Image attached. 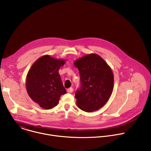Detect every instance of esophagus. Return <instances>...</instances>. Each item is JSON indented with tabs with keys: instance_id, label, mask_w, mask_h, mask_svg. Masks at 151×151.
<instances>
[{
	"instance_id": "34e87169",
	"label": "esophagus",
	"mask_w": 151,
	"mask_h": 151,
	"mask_svg": "<svg viewBox=\"0 0 151 151\" xmlns=\"http://www.w3.org/2000/svg\"><path fill=\"white\" fill-rule=\"evenodd\" d=\"M67 91H68V93H72L73 91V88H68V89L67 90Z\"/></svg>"
}]
</instances>
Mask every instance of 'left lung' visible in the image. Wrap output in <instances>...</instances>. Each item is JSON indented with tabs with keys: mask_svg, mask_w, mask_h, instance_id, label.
<instances>
[{
	"mask_svg": "<svg viewBox=\"0 0 151 151\" xmlns=\"http://www.w3.org/2000/svg\"><path fill=\"white\" fill-rule=\"evenodd\" d=\"M80 74L81 86L75 93L79 109L91 112L109 99L114 89V73L107 63L96 54L86 55L74 61Z\"/></svg>",
	"mask_w": 151,
	"mask_h": 151,
	"instance_id": "1",
	"label": "left lung"
}]
</instances>
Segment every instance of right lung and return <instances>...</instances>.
<instances>
[{
  "instance_id": "1",
  "label": "right lung",
  "mask_w": 151,
  "mask_h": 151,
  "mask_svg": "<svg viewBox=\"0 0 151 151\" xmlns=\"http://www.w3.org/2000/svg\"><path fill=\"white\" fill-rule=\"evenodd\" d=\"M65 61L49 55H43L32 64L27 73V92L32 100L42 108H53L58 104L61 96L66 93L58 73Z\"/></svg>"
}]
</instances>
